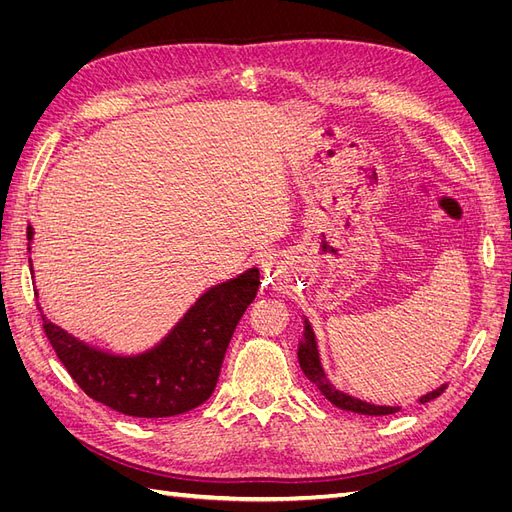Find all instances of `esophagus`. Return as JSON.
<instances>
[{
	"instance_id": "1",
	"label": "esophagus",
	"mask_w": 512,
	"mask_h": 512,
	"mask_svg": "<svg viewBox=\"0 0 512 512\" xmlns=\"http://www.w3.org/2000/svg\"><path fill=\"white\" fill-rule=\"evenodd\" d=\"M277 273H280V271H277V269H275V265H273V262H262V275H265V277H267V280H271V277H275Z\"/></svg>"
}]
</instances>
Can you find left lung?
I'll return each instance as SVG.
<instances>
[{"instance_id":"1","label":"left lung","mask_w":512,"mask_h":512,"mask_svg":"<svg viewBox=\"0 0 512 512\" xmlns=\"http://www.w3.org/2000/svg\"><path fill=\"white\" fill-rule=\"evenodd\" d=\"M303 337L299 342V365L303 369V374L309 382L316 384V389L327 397L333 406L342 408V410H348V412H356V414H367V416H384V414H395L399 412L397 406H376V404H369V401H363V399H356L344 391L335 389V386L331 384V380L327 378V374H324L322 369V363H320V354H318V344H316V335H314V329L312 324H309V320L303 316ZM446 389V386H438L436 391H431L427 395H423L421 404H427V401L436 399L442 395V391Z\"/></svg>"}]
</instances>
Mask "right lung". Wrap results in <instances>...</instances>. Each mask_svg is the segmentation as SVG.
<instances>
[{
	"mask_svg": "<svg viewBox=\"0 0 512 512\" xmlns=\"http://www.w3.org/2000/svg\"><path fill=\"white\" fill-rule=\"evenodd\" d=\"M27 239L32 245V226H27ZM258 284V269H247L211 286L156 346L138 354L89 346L44 314L42 327L59 361L91 399L136 418L177 416L211 397L230 337Z\"/></svg>",
	"mask_w": 512,
	"mask_h": 512,
	"instance_id": "add662e5",
	"label": "right lung"
}]
</instances>
